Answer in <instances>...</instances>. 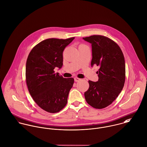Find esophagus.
Here are the masks:
<instances>
[{
    "mask_svg": "<svg viewBox=\"0 0 147 147\" xmlns=\"http://www.w3.org/2000/svg\"><path fill=\"white\" fill-rule=\"evenodd\" d=\"M81 80V79H80V78H77V77H75L74 78V81L75 82H78L79 81H80Z\"/></svg>",
    "mask_w": 147,
    "mask_h": 147,
    "instance_id": "obj_1",
    "label": "esophagus"
}]
</instances>
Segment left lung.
Wrapping results in <instances>:
<instances>
[{
	"instance_id": "1",
	"label": "left lung",
	"mask_w": 147,
	"mask_h": 147,
	"mask_svg": "<svg viewBox=\"0 0 147 147\" xmlns=\"http://www.w3.org/2000/svg\"><path fill=\"white\" fill-rule=\"evenodd\" d=\"M83 39L91 44V66L99 67L96 71L98 81H88L85 99L92 107L103 109L116 99L123 88L125 77L124 55L117 44L105 36L93 35Z\"/></svg>"
}]
</instances>
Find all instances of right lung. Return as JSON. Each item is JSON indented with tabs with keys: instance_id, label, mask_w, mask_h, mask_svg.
Returning a JSON list of instances; mask_svg holds the SVG:
<instances>
[{
	"instance_id": "add662e5",
	"label": "right lung",
	"mask_w": 147,
	"mask_h": 147,
	"mask_svg": "<svg viewBox=\"0 0 147 147\" xmlns=\"http://www.w3.org/2000/svg\"><path fill=\"white\" fill-rule=\"evenodd\" d=\"M74 37L49 38L36 45L30 51L26 62V82L30 94L44 110L56 113L67 104L73 78H65L55 73L63 65V51Z\"/></svg>"
}]
</instances>
